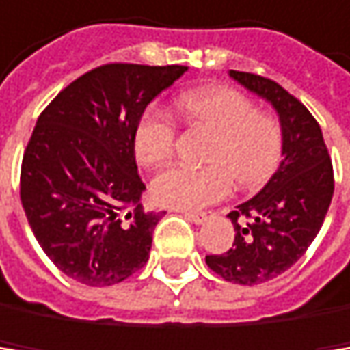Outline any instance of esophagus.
<instances>
[{"mask_svg": "<svg viewBox=\"0 0 350 350\" xmlns=\"http://www.w3.org/2000/svg\"><path fill=\"white\" fill-rule=\"evenodd\" d=\"M187 220H191V222H195V224H204L206 220H208V214L206 212H180Z\"/></svg>", "mask_w": 350, "mask_h": 350, "instance_id": "esophagus-1", "label": "esophagus"}]
</instances>
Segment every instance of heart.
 <instances>
[{
  "label": "heart",
  "mask_w": 350,
  "mask_h": 350,
  "mask_svg": "<svg viewBox=\"0 0 350 350\" xmlns=\"http://www.w3.org/2000/svg\"><path fill=\"white\" fill-rule=\"evenodd\" d=\"M191 126L214 134L206 161L208 167L174 165L151 183L157 204L176 210H199L228 195L233 178L239 187H258L275 172L284 134L279 122L260 113L241 92L231 88H206L191 92L176 105ZM176 142V126L159 111L149 109L136 126L134 153L140 165L163 163Z\"/></svg>",
  "instance_id": "heart-1"
}]
</instances>
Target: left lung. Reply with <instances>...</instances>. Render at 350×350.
<instances>
[{
    "label": "left lung",
    "instance_id": "left-lung-1",
    "mask_svg": "<svg viewBox=\"0 0 350 350\" xmlns=\"http://www.w3.org/2000/svg\"><path fill=\"white\" fill-rule=\"evenodd\" d=\"M239 85L265 98L277 113L284 149L269 183L228 214L235 241L206 265L226 281L258 286L286 273L313 243L334 195V170L315 117L279 83L228 71Z\"/></svg>",
    "mask_w": 350,
    "mask_h": 350
}]
</instances>
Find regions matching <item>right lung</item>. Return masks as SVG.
Wrapping results in <instances>:
<instances>
[{"mask_svg":"<svg viewBox=\"0 0 350 350\" xmlns=\"http://www.w3.org/2000/svg\"><path fill=\"white\" fill-rule=\"evenodd\" d=\"M187 66L103 64L39 115L21 170V201L46 256L79 284L105 288L140 271L161 212H144L134 132Z\"/></svg>","mask_w":350,"mask_h":350,"instance_id":"obj_1","label":"right lung"}]
</instances>
